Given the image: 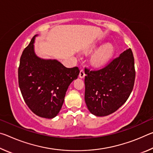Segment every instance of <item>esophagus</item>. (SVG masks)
Returning <instances> with one entry per match:
<instances>
[{
    "mask_svg": "<svg viewBox=\"0 0 153 153\" xmlns=\"http://www.w3.org/2000/svg\"><path fill=\"white\" fill-rule=\"evenodd\" d=\"M85 76H86V74H85V73H84V71L83 70V69H82V70L79 72V77L80 78H84Z\"/></svg>",
    "mask_w": 153,
    "mask_h": 153,
    "instance_id": "34e87169",
    "label": "esophagus"
}]
</instances>
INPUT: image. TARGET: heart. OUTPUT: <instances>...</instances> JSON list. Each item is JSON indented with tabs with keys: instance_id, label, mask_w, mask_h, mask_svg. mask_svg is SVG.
<instances>
[{
	"instance_id": "b5f03b06",
	"label": "heart",
	"mask_w": 153,
	"mask_h": 153,
	"mask_svg": "<svg viewBox=\"0 0 153 153\" xmlns=\"http://www.w3.org/2000/svg\"><path fill=\"white\" fill-rule=\"evenodd\" d=\"M99 45H94L90 48V51H93L97 49ZM114 53V47L110 43H107L100 47L95 52L92 57L93 64L97 66H101L105 65L109 60Z\"/></svg>"
}]
</instances>
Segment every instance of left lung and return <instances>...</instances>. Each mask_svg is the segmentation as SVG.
<instances>
[{"instance_id": "8db88e82", "label": "left lung", "mask_w": 153, "mask_h": 153, "mask_svg": "<svg viewBox=\"0 0 153 153\" xmlns=\"http://www.w3.org/2000/svg\"><path fill=\"white\" fill-rule=\"evenodd\" d=\"M85 102L98 117L110 115L121 107L132 91L135 68L132 51L126 49L119 57L98 70L86 69Z\"/></svg>"}]
</instances>
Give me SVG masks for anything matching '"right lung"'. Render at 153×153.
I'll use <instances>...</instances> for the list:
<instances>
[{"instance_id": "obj_1", "label": "right lung", "mask_w": 153, "mask_h": 153, "mask_svg": "<svg viewBox=\"0 0 153 153\" xmlns=\"http://www.w3.org/2000/svg\"><path fill=\"white\" fill-rule=\"evenodd\" d=\"M36 34L23 51L18 69L19 88L27 107L36 115L53 119L60 111L69 86L79 74L56 59H42L35 53Z\"/></svg>"}]
</instances>
